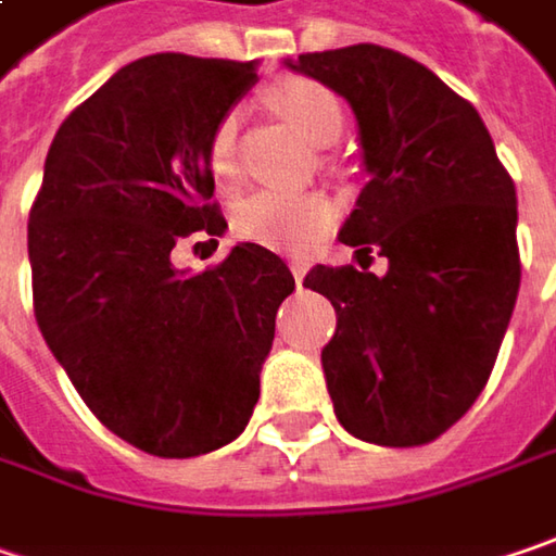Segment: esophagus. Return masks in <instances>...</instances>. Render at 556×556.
Listing matches in <instances>:
<instances>
[{
  "mask_svg": "<svg viewBox=\"0 0 556 556\" xmlns=\"http://www.w3.org/2000/svg\"><path fill=\"white\" fill-rule=\"evenodd\" d=\"M291 271H293V281H296V285H303V278H306V271H309V263H306L303 256H293Z\"/></svg>",
  "mask_w": 556,
  "mask_h": 556,
  "instance_id": "34e87169",
  "label": "esophagus"
}]
</instances>
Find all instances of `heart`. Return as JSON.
Listing matches in <instances>:
<instances>
[{
  "instance_id": "heart-1",
  "label": "heart",
  "mask_w": 556,
  "mask_h": 556,
  "mask_svg": "<svg viewBox=\"0 0 556 556\" xmlns=\"http://www.w3.org/2000/svg\"><path fill=\"white\" fill-rule=\"evenodd\" d=\"M271 109L291 122L309 143H331L344 127V109L338 97L306 77L278 80L268 90ZM208 168L222 187H235L240 178L237 165V112L218 118L208 134ZM331 222V206L316 193H285V190H256L235 206V231L243 240L296 250L309 243Z\"/></svg>"
}]
</instances>
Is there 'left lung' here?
Returning <instances> with one entry per match:
<instances>
[{"label": "left lung", "mask_w": 556, "mask_h": 556, "mask_svg": "<svg viewBox=\"0 0 556 556\" xmlns=\"http://www.w3.org/2000/svg\"><path fill=\"white\" fill-rule=\"evenodd\" d=\"M356 115L369 184L338 240L388 271L316 265L303 288L338 313L321 369L344 429L381 447L447 431L482 394L519 293L516 187L479 112L434 71L359 42L306 52Z\"/></svg>", "instance_id": "8db88e82"}]
</instances>
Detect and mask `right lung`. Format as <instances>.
<instances>
[{"label": "right lung", "instance_id": "right-lung-1", "mask_svg": "<svg viewBox=\"0 0 556 556\" xmlns=\"http://www.w3.org/2000/svg\"><path fill=\"white\" fill-rule=\"evenodd\" d=\"M256 65L159 52L115 71L62 122L30 208L42 338L99 422L153 457H200L247 429L293 293L260 243L200 275L172 263L181 237L228 228L208 203V134Z\"/></svg>", "mask_w": 556, "mask_h": 556}]
</instances>
